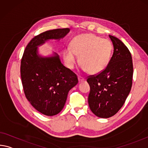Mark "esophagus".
<instances>
[{
	"label": "esophagus",
	"instance_id": "34e87169",
	"mask_svg": "<svg viewBox=\"0 0 148 148\" xmlns=\"http://www.w3.org/2000/svg\"><path fill=\"white\" fill-rule=\"evenodd\" d=\"M78 81L79 82H82L84 80V78H83V77H81V76H78Z\"/></svg>",
	"mask_w": 148,
	"mask_h": 148
}]
</instances>
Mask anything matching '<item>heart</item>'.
Listing matches in <instances>:
<instances>
[{
	"mask_svg": "<svg viewBox=\"0 0 148 148\" xmlns=\"http://www.w3.org/2000/svg\"><path fill=\"white\" fill-rule=\"evenodd\" d=\"M112 51V44L107 39H102L93 34H81L74 37L70 49L63 53L66 66L73 69L79 57L81 69L90 74L103 71L109 64Z\"/></svg>",
	"mask_w": 148,
	"mask_h": 148,
	"instance_id": "1",
	"label": "heart"
}]
</instances>
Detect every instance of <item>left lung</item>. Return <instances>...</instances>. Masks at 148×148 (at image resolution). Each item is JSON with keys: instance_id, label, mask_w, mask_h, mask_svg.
<instances>
[{"instance_id": "8db88e82", "label": "left lung", "mask_w": 148, "mask_h": 148, "mask_svg": "<svg viewBox=\"0 0 148 148\" xmlns=\"http://www.w3.org/2000/svg\"><path fill=\"white\" fill-rule=\"evenodd\" d=\"M114 52L103 71L88 76L90 91L88 103L91 111L100 118H109L115 114L130 93L132 84V56L125 44L110 36Z\"/></svg>"}]
</instances>
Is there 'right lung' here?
<instances>
[{
	"instance_id": "1",
	"label": "right lung",
	"mask_w": 148,
	"mask_h": 148,
	"mask_svg": "<svg viewBox=\"0 0 148 148\" xmlns=\"http://www.w3.org/2000/svg\"><path fill=\"white\" fill-rule=\"evenodd\" d=\"M69 28L49 30L35 36L23 52L20 75L25 97L37 111L47 116L58 114L63 109L68 93L76 85V74L63 65L57 55L41 57L37 46L51 39H60Z\"/></svg>"
}]
</instances>
